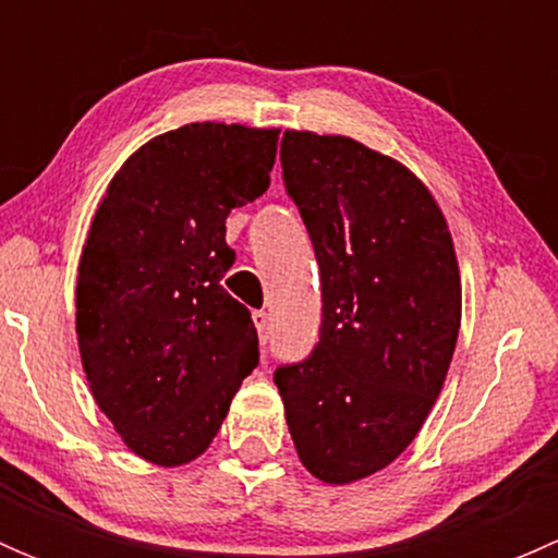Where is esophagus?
<instances>
[{"mask_svg": "<svg viewBox=\"0 0 558 558\" xmlns=\"http://www.w3.org/2000/svg\"><path fill=\"white\" fill-rule=\"evenodd\" d=\"M253 324H256V331H258V340H262V345L264 342L269 340V315L264 313V311H258V313H253Z\"/></svg>", "mask_w": 558, "mask_h": 558, "instance_id": "1", "label": "esophagus"}]
</instances>
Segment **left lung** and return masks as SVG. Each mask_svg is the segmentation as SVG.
<instances>
[{"label": "left lung", "instance_id": "left-lung-1", "mask_svg": "<svg viewBox=\"0 0 558 558\" xmlns=\"http://www.w3.org/2000/svg\"><path fill=\"white\" fill-rule=\"evenodd\" d=\"M283 183L311 232L324 320L315 351L275 373L300 461L345 486L424 426L461 324L453 238L424 180L345 134L289 129Z\"/></svg>", "mask_w": 558, "mask_h": 558}]
</instances>
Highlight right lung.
<instances>
[{"label":"right lung","instance_id":"right-lung-1","mask_svg":"<svg viewBox=\"0 0 558 558\" xmlns=\"http://www.w3.org/2000/svg\"><path fill=\"white\" fill-rule=\"evenodd\" d=\"M280 129L185 123L140 145L94 213L75 331L94 402L140 459L180 466L210 448L258 364L227 294V216L269 189Z\"/></svg>","mask_w":558,"mask_h":558}]
</instances>
